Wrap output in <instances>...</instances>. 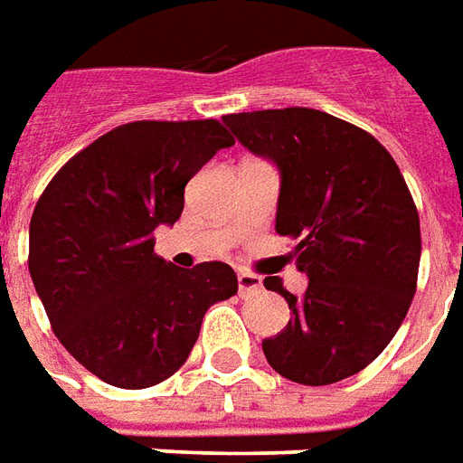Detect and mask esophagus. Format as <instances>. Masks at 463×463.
<instances>
[{
	"mask_svg": "<svg viewBox=\"0 0 463 463\" xmlns=\"http://www.w3.org/2000/svg\"><path fill=\"white\" fill-rule=\"evenodd\" d=\"M262 280L258 275H252V272H238V290H241L242 298H248L252 292H260Z\"/></svg>",
	"mask_w": 463,
	"mask_h": 463,
	"instance_id": "1",
	"label": "esophagus"
}]
</instances>
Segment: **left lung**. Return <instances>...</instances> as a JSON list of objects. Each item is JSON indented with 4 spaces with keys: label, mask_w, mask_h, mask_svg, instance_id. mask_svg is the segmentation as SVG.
I'll use <instances>...</instances> for the list:
<instances>
[{
    "label": "left lung",
    "mask_w": 463,
    "mask_h": 463,
    "mask_svg": "<svg viewBox=\"0 0 463 463\" xmlns=\"http://www.w3.org/2000/svg\"><path fill=\"white\" fill-rule=\"evenodd\" d=\"M235 138L280 168L275 231L310 278L302 298L268 278L292 317L262 352L298 384L322 387L382 354L417 292L421 232L394 158L372 133L317 109L228 114Z\"/></svg>",
    "instance_id": "8db88e82"
}]
</instances>
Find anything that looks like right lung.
I'll list each match as a JSON object with an SVG mask.
<instances>
[{"label": "right lung", "mask_w": 463, "mask_h": 463, "mask_svg": "<svg viewBox=\"0 0 463 463\" xmlns=\"http://www.w3.org/2000/svg\"><path fill=\"white\" fill-rule=\"evenodd\" d=\"M203 121H133L56 171L29 222V272L69 354L106 384L146 389L183 367L211 305L238 292L225 262L175 268L153 231L175 222L201 165L232 146Z\"/></svg>", "instance_id": "1"}]
</instances>
